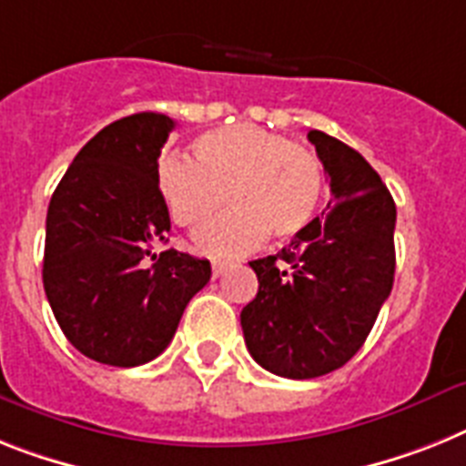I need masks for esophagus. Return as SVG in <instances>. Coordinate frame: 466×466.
Here are the masks:
<instances>
[{
	"label": "esophagus",
	"mask_w": 466,
	"mask_h": 466,
	"mask_svg": "<svg viewBox=\"0 0 466 466\" xmlns=\"http://www.w3.org/2000/svg\"><path fill=\"white\" fill-rule=\"evenodd\" d=\"M210 268H213V277L218 279L220 275H225L227 263H225V260H213V263H210Z\"/></svg>",
	"instance_id": "1"
}]
</instances>
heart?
<instances>
[{
  "label": "heart",
  "mask_w": 466,
  "mask_h": 466,
  "mask_svg": "<svg viewBox=\"0 0 466 466\" xmlns=\"http://www.w3.org/2000/svg\"><path fill=\"white\" fill-rule=\"evenodd\" d=\"M160 198L179 227L194 229L221 208L233 210L194 234L215 258L256 251L268 239L306 232L324 197V166L308 147L256 125H229L194 142V160L167 154L156 167Z\"/></svg>",
  "instance_id": "obj_1"
}]
</instances>
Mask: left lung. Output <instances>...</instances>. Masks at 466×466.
Segmentation results:
<instances>
[{"instance_id":"1","label":"left lung","mask_w":466,"mask_h":466,"mask_svg":"<svg viewBox=\"0 0 466 466\" xmlns=\"http://www.w3.org/2000/svg\"><path fill=\"white\" fill-rule=\"evenodd\" d=\"M329 177V213L277 256L248 263L256 299L241 310L246 348L287 379L343 367L372 331L393 289L396 203L370 163L336 137L308 132Z\"/></svg>"}]
</instances>
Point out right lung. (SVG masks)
Wrapping results in <instances>:
<instances>
[{"instance_id":"right-lung-1","label":"right lung","mask_w":466,"mask_h":466,"mask_svg":"<svg viewBox=\"0 0 466 466\" xmlns=\"http://www.w3.org/2000/svg\"><path fill=\"white\" fill-rule=\"evenodd\" d=\"M175 120L135 113L80 148L46 210L42 281L58 327L82 355L113 367L158 358L210 263L167 244L156 167Z\"/></svg>"}]
</instances>
